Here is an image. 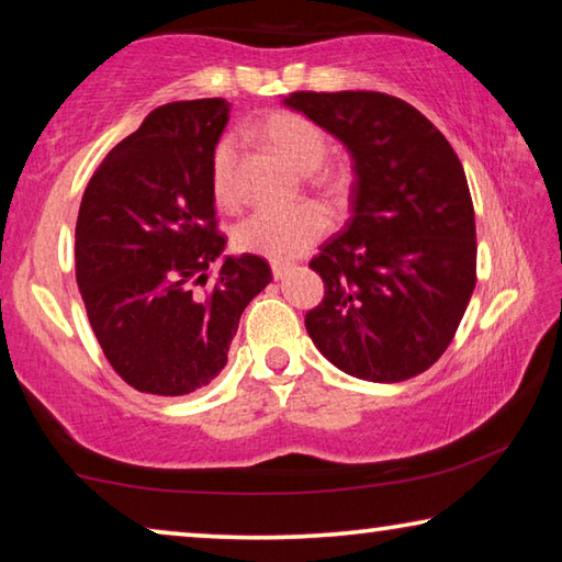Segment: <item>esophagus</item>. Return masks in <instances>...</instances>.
Listing matches in <instances>:
<instances>
[{
  "label": "esophagus",
  "mask_w": 562,
  "mask_h": 562,
  "mask_svg": "<svg viewBox=\"0 0 562 562\" xmlns=\"http://www.w3.org/2000/svg\"><path fill=\"white\" fill-rule=\"evenodd\" d=\"M292 270H294V265H290V262H272L274 280H284Z\"/></svg>",
  "instance_id": "1"
}]
</instances>
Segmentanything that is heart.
<instances>
[{
	"instance_id": "1",
	"label": "heart",
	"mask_w": 562,
	"mask_h": 562,
	"mask_svg": "<svg viewBox=\"0 0 562 562\" xmlns=\"http://www.w3.org/2000/svg\"><path fill=\"white\" fill-rule=\"evenodd\" d=\"M260 133L274 154L282 156L297 173H312L327 156V136L317 123L300 113L280 111L262 121ZM237 146L233 138H223L211 158V186L221 205L237 201L235 180ZM329 217L315 203H294L282 207H262L237 225L235 245L245 252L260 255L274 262L294 260L307 252L327 233Z\"/></svg>"
}]
</instances>
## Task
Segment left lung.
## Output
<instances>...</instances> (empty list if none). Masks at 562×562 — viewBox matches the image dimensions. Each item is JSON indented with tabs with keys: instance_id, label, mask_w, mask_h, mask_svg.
I'll return each instance as SVG.
<instances>
[{
	"instance_id": "1",
	"label": "left lung",
	"mask_w": 562,
	"mask_h": 562,
	"mask_svg": "<svg viewBox=\"0 0 562 562\" xmlns=\"http://www.w3.org/2000/svg\"><path fill=\"white\" fill-rule=\"evenodd\" d=\"M282 103L347 148L351 217L310 262L325 300L304 327L331 364L394 384L439 359L475 288L473 203L459 156L406 101L297 91Z\"/></svg>"
}]
</instances>
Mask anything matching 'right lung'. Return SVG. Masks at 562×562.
I'll use <instances>...</instances> for the list:
<instances>
[{
	"instance_id": "1",
	"label": "right lung",
	"mask_w": 562,
	"mask_h": 562,
	"mask_svg": "<svg viewBox=\"0 0 562 562\" xmlns=\"http://www.w3.org/2000/svg\"><path fill=\"white\" fill-rule=\"evenodd\" d=\"M225 99L156 109L103 158L76 221V282L93 335L123 382L183 396L227 364L243 310L272 280L258 255H223L211 158ZM218 265L211 291L194 288Z\"/></svg>"
}]
</instances>
